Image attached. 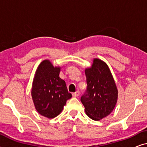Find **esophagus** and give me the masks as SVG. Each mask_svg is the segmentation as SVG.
<instances>
[{"instance_id": "esophagus-1", "label": "esophagus", "mask_w": 147, "mask_h": 147, "mask_svg": "<svg viewBox=\"0 0 147 147\" xmlns=\"http://www.w3.org/2000/svg\"><path fill=\"white\" fill-rule=\"evenodd\" d=\"M80 95V91L79 90H78V91H76V92H74V93L72 94V96H73V97H78Z\"/></svg>"}]
</instances>
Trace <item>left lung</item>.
<instances>
[{
  "label": "left lung",
  "mask_w": 147,
  "mask_h": 147,
  "mask_svg": "<svg viewBox=\"0 0 147 147\" xmlns=\"http://www.w3.org/2000/svg\"><path fill=\"white\" fill-rule=\"evenodd\" d=\"M87 88L81 97L85 111L90 118L100 120L112 112L118 99V90L110 70L105 62L94 59L85 69Z\"/></svg>",
  "instance_id": "8db88e82"
}]
</instances>
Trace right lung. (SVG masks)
<instances>
[{
  "mask_svg": "<svg viewBox=\"0 0 147 147\" xmlns=\"http://www.w3.org/2000/svg\"><path fill=\"white\" fill-rule=\"evenodd\" d=\"M59 67H54L49 60L38 66L32 86L31 96L37 111L48 118L61 113L67 100L71 98L65 82L59 77Z\"/></svg>",
  "mask_w": 147,
  "mask_h": 147,
  "instance_id": "obj_1",
  "label": "right lung"
}]
</instances>
